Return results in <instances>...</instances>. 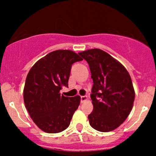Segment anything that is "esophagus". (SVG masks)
<instances>
[{
    "label": "esophagus",
    "instance_id": "obj_1",
    "mask_svg": "<svg viewBox=\"0 0 156 156\" xmlns=\"http://www.w3.org/2000/svg\"><path fill=\"white\" fill-rule=\"evenodd\" d=\"M87 100V96H81V101L82 102H84V101H86V100Z\"/></svg>",
    "mask_w": 156,
    "mask_h": 156
}]
</instances>
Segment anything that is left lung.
<instances>
[{
    "label": "left lung",
    "mask_w": 156,
    "mask_h": 156,
    "mask_svg": "<svg viewBox=\"0 0 156 156\" xmlns=\"http://www.w3.org/2000/svg\"><path fill=\"white\" fill-rule=\"evenodd\" d=\"M78 54L87 62L94 83L90 125L99 131H112L125 122L133 107L135 93L130 75L120 62L100 49Z\"/></svg>",
    "instance_id": "obj_1"
}]
</instances>
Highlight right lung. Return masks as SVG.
I'll use <instances>...</instances> for the list:
<instances>
[{
	"instance_id": "right-lung-1",
	"label": "right lung",
	"mask_w": 156,
	"mask_h": 156,
	"mask_svg": "<svg viewBox=\"0 0 156 156\" xmlns=\"http://www.w3.org/2000/svg\"><path fill=\"white\" fill-rule=\"evenodd\" d=\"M81 60L72 50H58L48 53L30 69L23 90L24 103L33 122L43 131L59 133L70 125L81 97H64L59 90L68 87L72 64Z\"/></svg>"
}]
</instances>
